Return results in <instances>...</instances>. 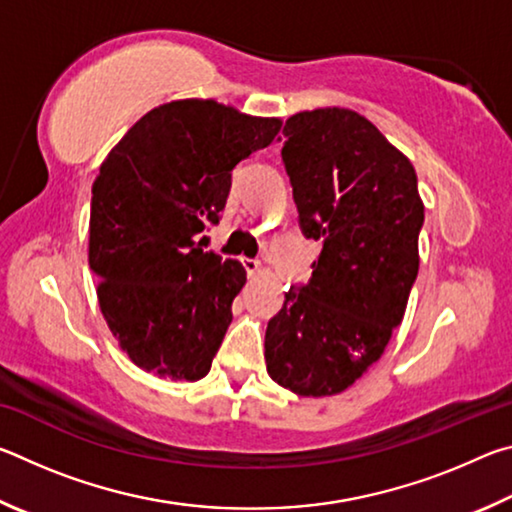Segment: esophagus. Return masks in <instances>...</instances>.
I'll list each match as a JSON object with an SVG mask.
<instances>
[{
	"label": "esophagus",
	"mask_w": 512,
	"mask_h": 512,
	"mask_svg": "<svg viewBox=\"0 0 512 512\" xmlns=\"http://www.w3.org/2000/svg\"><path fill=\"white\" fill-rule=\"evenodd\" d=\"M241 264H244V268H246V273H248L250 277H255V275H259V273H262V264H259V259L241 257Z\"/></svg>",
	"instance_id": "34e87169"
}]
</instances>
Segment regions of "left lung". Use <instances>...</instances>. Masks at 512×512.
Segmentation results:
<instances>
[{
	"label": "left lung",
	"instance_id": "8db88e82",
	"mask_svg": "<svg viewBox=\"0 0 512 512\" xmlns=\"http://www.w3.org/2000/svg\"><path fill=\"white\" fill-rule=\"evenodd\" d=\"M282 135L300 230L323 250L268 320L266 370L293 393L323 397L352 386L402 323L424 205L409 158L359 112H298Z\"/></svg>",
	"mask_w": 512,
	"mask_h": 512
}]
</instances>
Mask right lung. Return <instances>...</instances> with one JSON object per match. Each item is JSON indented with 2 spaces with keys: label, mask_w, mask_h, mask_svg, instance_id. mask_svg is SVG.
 <instances>
[{
  "label": "right lung",
  "mask_w": 512,
  "mask_h": 512,
  "mask_svg": "<svg viewBox=\"0 0 512 512\" xmlns=\"http://www.w3.org/2000/svg\"><path fill=\"white\" fill-rule=\"evenodd\" d=\"M280 126L212 99L171 101L146 112L101 164L90 268L101 314L135 366L187 381L210 372L246 271L196 237L219 223L232 169Z\"/></svg>",
  "instance_id": "add662e5"
}]
</instances>
